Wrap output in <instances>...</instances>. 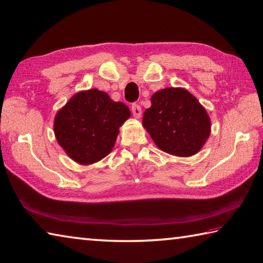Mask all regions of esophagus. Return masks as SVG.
<instances>
[{
    "label": "esophagus",
    "instance_id": "esophagus-1",
    "mask_svg": "<svg viewBox=\"0 0 263 263\" xmlns=\"http://www.w3.org/2000/svg\"><path fill=\"white\" fill-rule=\"evenodd\" d=\"M131 111L133 114V116L136 118H140L141 117V108L139 104H132V108H131Z\"/></svg>",
    "mask_w": 263,
    "mask_h": 263
}]
</instances>
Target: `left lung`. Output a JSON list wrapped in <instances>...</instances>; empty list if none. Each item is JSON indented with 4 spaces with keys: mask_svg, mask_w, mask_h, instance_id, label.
I'll return each instance as SVG.
<instances>
[{
    "mask_svg": "<svg viewBox=\"0 0 263 263\" xmlns=\"http://www.w3.org/2000/svg\"><path fill=\"white\" fill-rule=\"evenodd\" d=\"M142 126L162 152L189 157L201 149L211 136V118L187 89L168 87L151 98Z\"/></svg>",
    "mask_w": 263,
    "mask_h": 263,
    "instance_id": "8db88e82",
    "label": "left lung"
}]
</instances>
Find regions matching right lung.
I'll return each mask as SVG.
<instances>
[{
  "label": "right lung",
  "instance_id": "right-lung-1",
  "mask_svg": "<svg viewBox=\"0 0 263 263\" xmlns=\"http://www.w3.org/2000/svg\"><path fill=\"white\" fill-rule=\"evenodd\" d=\"M131 111L123 102H115L97 88L74 94L54 119L59 145L70 159L88 165L112 151L121 127Z\"/></svg>",
  "mask_w": 263,
  "mask_h": 263
}]
</instances>
